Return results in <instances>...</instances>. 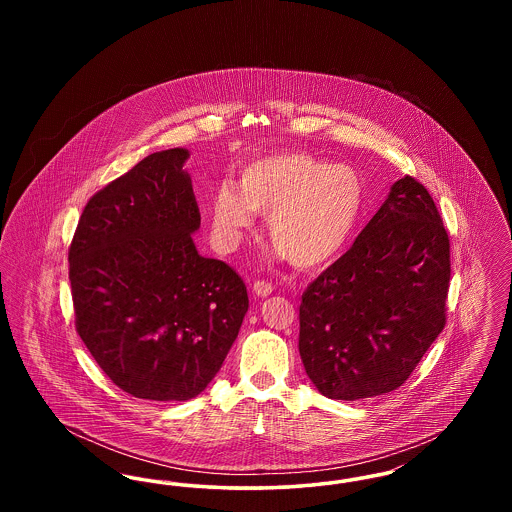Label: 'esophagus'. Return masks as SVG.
<instances>
[{"mask_svg":"<svg viewBox=\"0 0 512 512\" xmlns=\"http://www.w3.org/2000/svg\"><path fill=\"white\" fill-rule=\"evenodd\" d=\"M272 292H274V286H272L270 282L257 280V282L253 284V293H255V295H259V297H267V295H270Z\"/></svg>","mask_w":512,"mask_h":512,"instance_id":"obj_1","label":"esophagus"}]
</instances>
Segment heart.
<instances>
[{
  "label": "heart",
  "instance_id": "1",
  "mask_svg": "<svg viewBox=\"0 0 512 512\" xmlns=\"http://www.w3.org/2000/svg\"><path fill=\"white\" fill-rule=\"evenodd\" d=\"M236 187L211 197L215 242L232 251L268 217V236L301 268L324 267L351 244L365 207V182L349 165H330L305 151H284L244 165Z\"/></svg>",
  "mask_w": 512,
  "mask_h": 512
}]
</instances>
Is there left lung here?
I'll return each mask as SVG.
<instances>
[{"mask_svg": "<svg viewBox=\"0 0 512 512\" xmlns=\"http://www.w3.org/2000/svg\"><path fill=\"white\" fill-rule=\"evenodd\" d=\"M449 278L438 207L405 176L301 297L299 355L317 390L357 401L405 384L445 326Z\"/></svg>", "mask_w": 512, "mask_h": 512, "instance_id": "left-lung-1", "label": "left lung"}]
</instances>
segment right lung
<instances>
[{
    "label": "right lung",
    "mask_w": 512,
    "mask_h": 512,
    "mask_svg": "<svg viewBox=\"0 0 512 512\" xmlns=\"http://www.w3.org/2000/svg\"><path fill=\"white\" fill-rule=\"evenodd\" d=\"M190 151L147 155L94 195L69 249L76 332L122 391L194 399L238 338L249 299L238 272L201 257Z\"/></svg>",
    "instance_id": "add662e5"
}]
</instances>
